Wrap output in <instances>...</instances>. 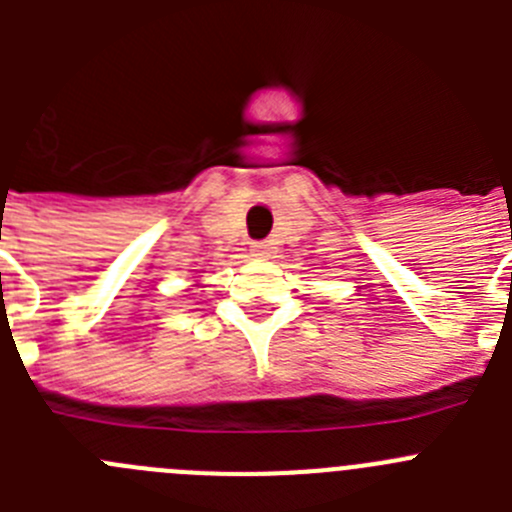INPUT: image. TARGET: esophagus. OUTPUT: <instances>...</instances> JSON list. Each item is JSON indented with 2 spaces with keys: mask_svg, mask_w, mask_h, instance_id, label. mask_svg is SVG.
I'll return each mask as SVG.
<instances>
[{
  "mask_svg": "<svg viewBox=\"0 0 512 512\" xmlns=\"http://www.w3.org/2000/svg\"><path fill=\"white\" fill-rule=\"evenodd\" d=\"M269 246L266 243H253L251 246V256L253 259H269Z\"/></svg>",
  "mask_w": 512,
  "mask_h": 512,
  "instance_id": "obj_1",
  "label": "esophagus"
}]
</instances>
